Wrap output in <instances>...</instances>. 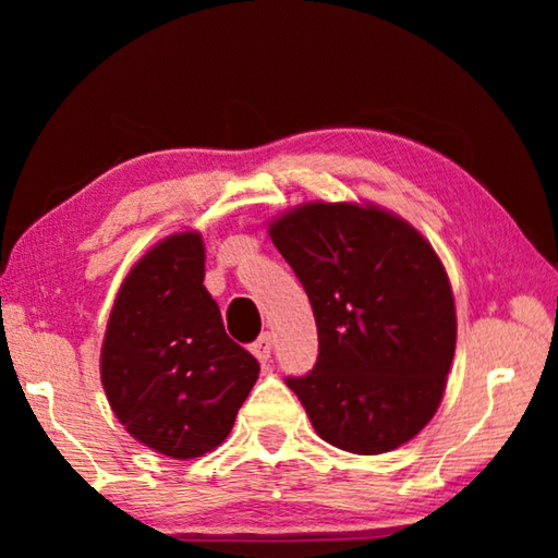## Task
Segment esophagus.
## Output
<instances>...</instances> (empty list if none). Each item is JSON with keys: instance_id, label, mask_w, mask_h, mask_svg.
<instances>
[{"instance_id": "esophagus-1", "label": "esophagus", "mask_w": 558, "mask_h": 558, "mask_svg": "<svg viewBox=\"0 0 558 558\" xmlns=\"http://www.w3.org/2000/svg\"><path fill=\"white\" fill-rule=\"evenodd\" d=\"M270 349H272V337L268 332H263L256 342L251 344V354L260 359V362H268L270 359Z\"/></svg>"}]
</instances>
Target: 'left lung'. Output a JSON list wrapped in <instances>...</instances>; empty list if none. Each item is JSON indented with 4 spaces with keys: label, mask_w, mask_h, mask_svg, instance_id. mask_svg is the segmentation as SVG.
I'll list each match as a JSON object with an SVG mask.
<instances>
[{
    "label": "left lung",
    "mask_w": 558,
    "mask_h": 558,
    "mask_svg": "<svg viewBox=\"0 0 558 558\" xmlns=\"http://www.w3.org/2000/svg\"><path fill=\"white\" fill-rule=\"evenodd\" d=\"M317 323L313 372L288 376L315 430L356 456L411 440L438 411L456 302L436 251L374 206L305 204L270 223Z\"/></svg>",
    "instance_id": "1"
}]
</instances>
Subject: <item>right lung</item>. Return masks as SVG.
<instances>
[{
	"mask_svg": "<svg viewBox=\"0 0 558 558\" xmlns=\"http://www.w3.org/2000/svg\"><path fill=\"white\" fill-rule=\"evenodd\" d=\"M258 372L204 288L202 235L157 243L122 282L100 354L102 389L130 436L199 458L229 436Z\"/></svg>",
	"mask_w": 558,
	"mask_h": 558,
	"instance_id": "1",
	"label": "right lung"
}]
</instances>
